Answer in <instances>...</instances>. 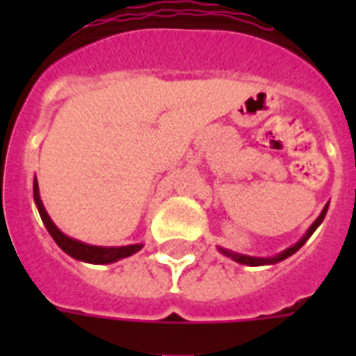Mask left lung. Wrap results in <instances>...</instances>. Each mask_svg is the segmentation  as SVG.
Returning <instances> with one entry per match:
<instances>
[{
  "label": "left lung",
  "mask_w": 356,
  "mask_h": 356,
  "mask_svg": "<svg viewBox=\"0 0 356 356\" xmlns=\"http://www.w3.org/2000/svg\"><path fill=\"white\" fill-rule=\"evenodd\" d=\"M327 207H329V205H325V209H323V211H321V214H320V216H318V220H316V222L312 223V225H310L309 231H307V233H305V236L301 238V240H299L298 243H293L292 248L284 249V251H281V253L275 254V257H249V254L234 253V251H229V249H222V248H218V249H220V251H222V253L225 254V257H231V259L236 260V262H240V264H248V266H264V264H275V262H281V260L288 259V257H290V254L296 253V251H298V249H301V245H303V243L307 242V240H309L310 236H312V233H314L316 229L320 227V223L323 222V218H325V214H327Z\"/></svg>",
  "instance_id": "left-lung-1"
}]
</instances>
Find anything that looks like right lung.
Here are the masks:
<instances>
[{"label": "right lung", "instance_id": "right-lung-1", "mask_svg": "<svg viewBox=\"0 0 356 356\" xmlns=\"http://www.w3.org/2000/svg\"><path fill=\"white\" fill-rule=\"evenodd\" d=\"M33 195H35V203L38 207V212H40V218L44 225H46L47 233L51 234V238L57 242V245L63 249L64 253H68L70 257H74L77 260H83V262H90V264H111V262H116L120 259H125V257H131L136 251L144 248L142 243H133V245H122V248H102V245H90V243L79 242L75 238H70L60 231V229L51 222V218L46 212L44 205H42L40 194H38V183H33Z\"/></svg>", "mask_w": 356, "mask_h": 356}]
</instances>
